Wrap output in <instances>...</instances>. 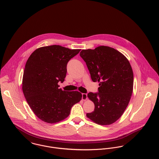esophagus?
<instances>
[{
  "label": "esophagus",
  "mask_w": 159,
  "mask_h": 159,
  "mask_svg": "<svg viewBox=\"0 0 159 159\" xmlns=\"http://www.w3.org/2000/svg\"><path fill=\"white\" fill-rule=\"evenodd\" d=\"M88 99V95L86 93H83L82 94V100L84 101H86Z\"/></svg>",
  "instance_id": "obj_1"
}]
</instances>
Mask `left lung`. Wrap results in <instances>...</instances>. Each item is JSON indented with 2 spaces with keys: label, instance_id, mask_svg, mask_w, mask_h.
I'll use <instances>...</instances> for the list:
<instances>
[{
  "label": "left lung",
  "instance_id": "obj_1",
  "mask_svg": "<svg viewBox=\"0 0 159 159\" xmlns=\"http://www.w3.org/2000/svg\"><path fill=\"white\" fill-rule=\"evenodd\" d=\"M80 55L92 80L100 86L98 93L88 94L95 108L86 116L99 125L112 124L123 114L132 97L134 73L130 64L124 54L107 46L83 49Z\"/></svg>",
  "mask_w": 159,
  "mask_h": 159
}]
</instances>
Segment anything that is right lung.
<instances>
[{"instance_id": "right-lung-1", "label": "right lung", "mask_w": 159, "mask_h": 159, "mask_svg": "<svg viewBox=\"0 0 159 159\" xmlns=\"http://www.w3.org/2000/svg\"><path fill=\"white\" fill-rule=\"evenodd\" d=\"M81 49L60 45L35 49L27 59L23 73V93L30 109L40 120L49 124L63 120L82 94L78 91H62L68 61Z\"/></svg>"}]
</instances>
